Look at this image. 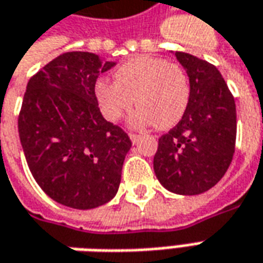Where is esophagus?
Segmentation results:
<instances>
[{"label":"esophagus","mask_w":263,"mask_h":263,"mask_svg":"<svg viewBox=\"0 0 263 263\" xmlns=\"http://www.w3.org/2000/svg\"><path fill=\"white\" fill-rule=\"evenodd\" d=\"M128 136H130V139H132V142H133V143H136V142L140 139V135H137V133H130Z\"/></svg>","instance_id":"obj_1"}]
</instances>
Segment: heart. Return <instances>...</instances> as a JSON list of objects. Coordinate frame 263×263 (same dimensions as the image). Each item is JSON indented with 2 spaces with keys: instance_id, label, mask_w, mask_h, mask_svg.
Here are the masks:
<instances>
[{
  "instance_id": "heart-1",
  "label": "heart",
  "mask_w": 263,
  "mask_h": 263,
  "mask_svg": "<svg viewBox=\"0 0 263 263\" xmlns=\"http://www.w3.org/2000/svg\"><path fill=\"white\" fill-rule=\"evenodd\" d=\"M116 79H100L94 88L95 100L103 116L117 121L136 104L133 117L137 126L159 128L175 126L190 103V82L184 68L160 58L137 56L121 63Z\"/></svg>"
}]
</instances>
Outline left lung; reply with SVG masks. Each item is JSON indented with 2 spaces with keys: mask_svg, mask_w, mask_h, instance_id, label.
Masks as SVG:
<instances>
[{
  "mask_svg": "<svg viewBox=\"0 0 263 263\" xmlns=\"http://www.w3.org/2000/svg\"><path fill=\"white\" fill-rule=\"evenodd\" d=\"M175 56L190 78V103L181 121L159 137L153 169L168 191L197 195L217 184L232 163L236 104L214 65L185 52Z\"/></svg>",
  "mask_w": 263,
  "mask_h": 263,
  "instance_id": "obj_1",
  "label": "left lung"
}]
</instances>
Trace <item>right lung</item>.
Here are the masks:
<instances>
[{
    "label": "right lung",
    "mask_w": 263,
    "mask_h": 263,
    "mask_svg": "<svg viewBox=\"0 0 263 263\" xmlns=\"http://www.w3.org/2000/svg\"><path fill=\"white\" fill-rule=\"evenodd\" d=\"M112 65L89 52L62 53L30 78L23 98L18 135L30 172L52 200L70 209L112 200L132 147L95 100V82Z\"/></svg>",
    "instance_id": "add662e5"
}]
</instances>
